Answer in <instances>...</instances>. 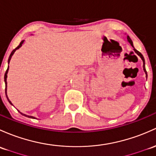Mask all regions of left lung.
Segmentation results:
<instances>
[{"mask_svg":"<svg viewBox=\"0 0 156 156\" xmlns=\"http://www.w3.org/2000/svg\"><path fill=\"white\" fill-rule=\"evenodd\" d=\"M126 38H127V41H128V42L129 43V44H131V46L132 47V48H133V50H134V51L135 52V53H137V54H138V56H140V58H141V59H142V61H143V69H144V71L145 72L146 77L147 78V71H146V68H145V60H144V58L143 55H142L141 53H140V52L137 51V50L135 49V48H134V46H133V42H132V39H131V38H130L129 36H126Z\"/></svg>","mask_w":156,"mask_h":156,"instance_id":"left-lung-1","label":"left lung"}]
</instances>
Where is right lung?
<instances>
[{
  "instance_id": "add662e5",
  "label": "right lung",
  "mask_w": 156,
  "mask_h": 156,
  "mask_svg": "<svg viewBox=\"0 0 156 156\" xmlns=\"http://www.w3.org/2000/svg\"><path fill=\"white\" fill-rule=\"evenodd\" d=\"M24 40H23V41H21V43H20V44L18 45V46L17 47V48H16V49L13 50V51H12V53H10V55H9V58H8V64H9V62H10L12 56H13V54H14L15 52L16 51V50L19 49V48H21V46H22V44H24ZM8 71H9V65H8L7 70H6V73H5V74H4V82H5V86H6V88H5V93H6V98H7V100H8V101H9V103H10V104H11L12 105H12V102L10 101V100H9V99L8 98V96H7V82H6V78H7V73H8ZM18 111L21 114V115H24V116H25V117H27V118H33V119L36 118H36H35V117H33V116H30V115H26V114L22 113V112H20L19 110H18Z\"/></svg>"
}]
</instances>
